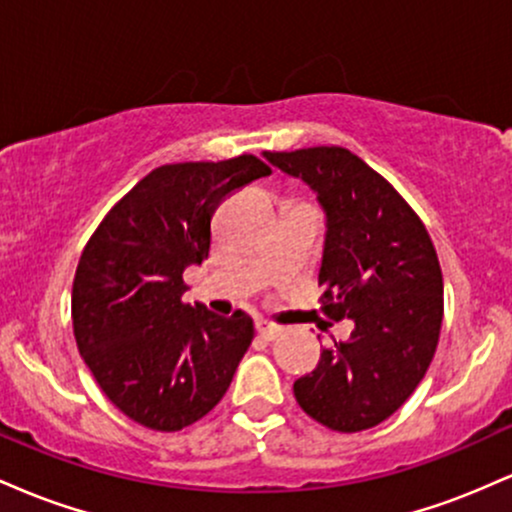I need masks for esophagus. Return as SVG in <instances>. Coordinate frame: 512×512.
<instances>
[{"instance_id": "1", "label": "esophagus", "mask_w": 512, "mask_h": 512, "mask_svg": "<svg viewBox=\"0 0 512 512\" xmlns=\"http://www.w3.org/2000/svg\"><path fill=\"white\" fill-rule=\"evenodd\" d=\"M255 327H257V334H260L262 339H267V342H272V339H276L281 334V327L267 320H257Z\"/></svg>"}]
</instances>
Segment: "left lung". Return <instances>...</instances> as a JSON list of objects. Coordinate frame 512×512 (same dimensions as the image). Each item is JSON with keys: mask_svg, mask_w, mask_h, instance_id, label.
<instances>
[{"mask_svg": "<svg viewBox=\"0 0 512 512\" xmlns=\"http://www.w3.org/2000/svg\"><path fill=\"white\" fill-rule=\"evenodd\" d=\"M264 158L317 195L327 219L322 310L330 320H354L351 337L322 349L293 395L317 424L366 431L407 402L436 354L443 322L436 248L404 197L349 149L264 151Z\"/></svg>", "mask_w": 512, "mask_h": 512, "instance_id": "1", "label": "left lung"}]
</instances>
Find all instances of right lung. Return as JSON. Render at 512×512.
Segmentation results:
<instances>
[{"label":"right lung","mask_w":512,"mask_h":512,"mask_svg":"<svg viewBox=\"0 0 512 512\" xmlns=\"http://www.w3.org/2000/svg\"><path fill=\"white\" fill-rule=\"evenodd\" d=\"M272 173L257 156L151 170L96 228L72 289L79 354L105 397L154 431H180L226 395L255 337L252 317L182 303V272L211 248V216Z\"/></svg>","instance_id":"add662e5"}]
</instances>
